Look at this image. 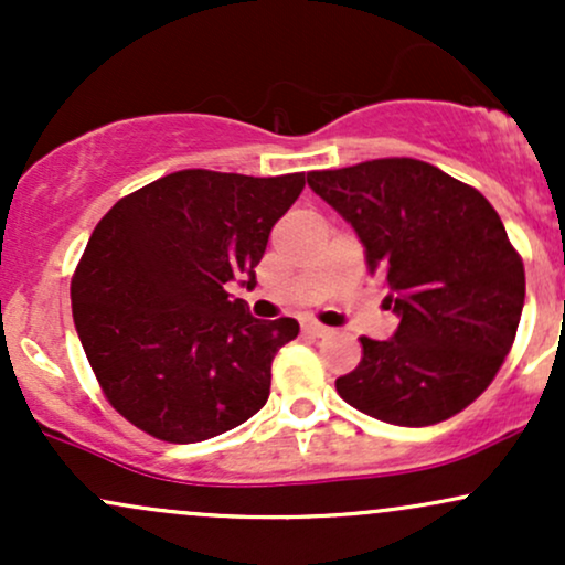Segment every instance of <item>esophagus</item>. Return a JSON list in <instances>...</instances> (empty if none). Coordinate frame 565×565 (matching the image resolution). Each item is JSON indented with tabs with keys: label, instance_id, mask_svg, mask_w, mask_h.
Listing matches in <instances>:
<instances>
[{
	"label": "esophagus",
	"instance_id": "obj_1",
	"mask_svg": "<svg viewBox=\"0 0 565 565\" xmlns=\"http://www.w3.org/2000/svg\"><path fill=\"white\" fill-rule=\"evenodd\" d=\"M300 323H302V329H305V332H308V334H313V337H323V334L329 332V327H323V323H319V321H316V319H302Z\"/></svg>",
	"mask_w": 565,
	"mask_h": 565
}]
</instances>
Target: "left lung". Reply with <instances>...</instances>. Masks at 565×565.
<instances>
[{"instance_id": "1", "label": "left lung", "mask_w": 565, "mask_h": 565, "mask_svg": "<svg viewBox=\"0 0 565 565\" xmlns=\"http://www.w3.org/2000/svg\"><path fill=\"white\" fill-rule=\"evenodd\" d=\"M308 185L359 233L369 274L401 323L361 337L342 401L401 427L444 423L497 377L521 321L526 274L497 210L476 188L417 159L308 172Z\"/></svg>"}]
</instances>
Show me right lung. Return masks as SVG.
Here are the masks:
<instances>
[{
  "label": "right lung",
  "mask_w": 565,
  "mask_h": 565,
  "mask_svg": "<svg viewBox=\"0 0 565 565\" xmlns=\"http://www.w3.org/2000/svg\"><path fill=\"white\" fill-rule=\"evenodd\" d=\"M305 172L249 178L183 170L119 199L95 225L71 308L103 395L167 444H199L265 406L295 319L260 321L225 284L255 287L270 228Z\"/></svg>",
  "instance_id": "right-lung-1"
}]
</instances>
